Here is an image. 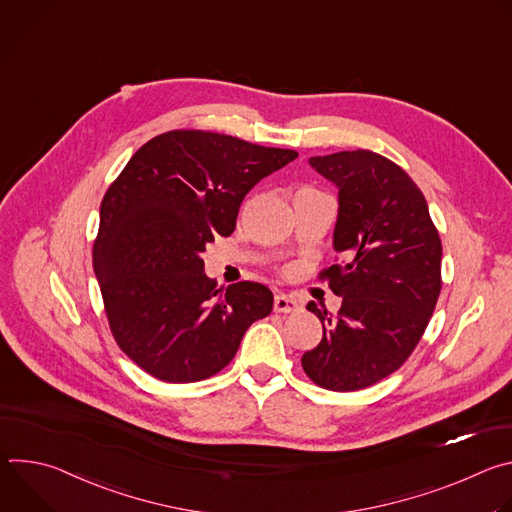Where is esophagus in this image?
<instances>
[{"label":"esophagus","mask_w":512,"mask_h":512,"mask_svg":"<svg viewBox=\"0 0 512 512\" xmlns=\"http://www.w3.org/2000/svg\"><path fill=\"white\" fill-rule=\"evenodd\" d=\"M298 308H300L298 302L294 298L285 296V294H277L275 300H273V310L279 312V314H291V312H296Z\"/></svg>","instance_id":"34e87169"}]
</instances>
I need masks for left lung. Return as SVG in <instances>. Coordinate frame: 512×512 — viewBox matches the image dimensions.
<instances>
[{
    "label": "left lung",
    "mask_w": 512,
    "mask_h": 512,
    "mask_svg": "<svg viewBox=\"0 0 512 512\" xmlns=\"http://www.w3.org/2000/svg\"><path fill=\"white\" fill-rule=\"evenodd\" d=\"M338 186L334 249L320 271L342 298L336 316L314 312L324 328L302 356L306 375L328 391L367 389L411 356L442 291V241L425 196L407 172L371 150L310 158Z\"/></svg>",
    "instance_id": "left-lung-1"
}]
</instances>
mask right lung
<instances>
[{"mask_svg": "<svg viewBox=\"0 0 512 512\" xmlns=\"http://www.w3.org/2000/svg\"><path fill=\"white\" fill-rule=\"evenodd\" d=\"M298 152L174 129L133 154L101 202L93 269L119 348L148 375L194 383L223 371L273 308L253 281L218 289L202 251L229 237L247 192Z\"/></svg>", "mask_w": 512, "mask_h": 512, "instance_id": "obj_1", "label": "right lung"}]
</instances>
